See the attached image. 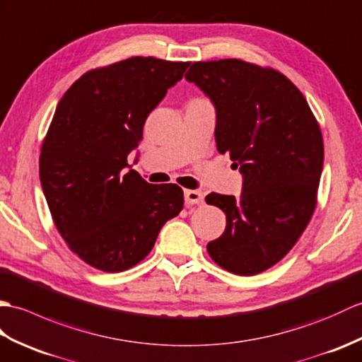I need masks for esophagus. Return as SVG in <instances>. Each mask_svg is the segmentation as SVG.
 I'll use <instances>...</instances> for the list:
<instances>
[{
    "label": "esophagus",
    "instance_id": "obj_1",
    "mask_svg": "<svg viewBox=\"0 0 362 362\" xmlns=\"http://www.w3.org/2000/svg\"><path fill=\"white\" fill-rule=\"evenodd\" d=\"M184 199H186L187 206H192V204L203 203L204 197L199 190H184Z\"/></svg>",
    "mask_w": 362,
    "mask_h": 362
}]
</instances>
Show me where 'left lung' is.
I'll return each mask as SVG.
<instances>
[{
  "label": "left lung",
  "mask_w": 362,
  "mask_h": 362,
  "mask_svg": "<svg viewBox=\"0 0 362 362\" xmlns=\"http://www.w3.org/2000/svg\"><path fill=\"white\" fill-rule=\"evenodd\" d=\"M184 77L211 98L216 150L243 175L238 198L206 197L226 214L207 252L232 274H259L291 251L315 212L322 133L303 94L276 69L224 59L195 62Z\"/></svg>",
  "instance_id": "obj_1"
}]
</instances>
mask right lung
Here are the masks:
<instances>
[{"mask_svg": "<svg viewBox=\"0 0 362 362\" xmlns=\"http://www.w3.org/2000/svg\"><path fill=\"white\" fill-rule=\"evenodd\" d=\"M190 62L132 57L85 72L63 94L40 153L55 228L90 267L120 272L150 254L184 204L176 184L128 170L144 124Z\"/></svg>", "mask_w": 362, "mask_h": 362, "instance_id": "right-lung-1", "label": "right lung"}]
</instances>
